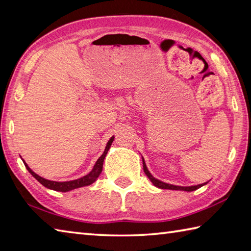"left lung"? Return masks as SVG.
<instances>
[{
  "label": "left lung",
  "mask_w": 251,
  "mask_h": 251,
  "mask_svg": "<svg viewBox=\"0 0 251 251\" xmlns=\"http://www.w3.org/2000/svg\"><path fill=\"white\" fill-rule=\"evenodd\" d=\"M143 169H144L145 175L148 176V178H150L151 182L152 184H154L155 186L159 187V188H162V190H175V191L193 192V191H196L197 188L203 186L204 184H207V182H206V183H203V184H198V185H194V186H176V185H172V184H168V183H165V182H161V181H159V180H157L156 177L152 176L151 175V172L148 171V169H147V167H146V163H145L144 159H143Z\"/></svg>",
  "instance_id": "left-lung-1"
}]
</instances>
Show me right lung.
<instances>
[{
    "instance_id": "obj_1",
    "label": "right lung",
    "mask_w": 251,
    "mask_h": 251,
    "mask_svg": "<svg viewBox=\"0 0 251 251\" xmlns=\"http://www.w3.org/2000/svg\"><path fill=\"white\" fill-rule=\"evenodd\" d=\"M115 137L111 136L110 140L107 143V145L105 147V151L103 152V155H101L97 161L95 162V165L92 169V171L89 173V175H86L80 178H76V180H73V181H67V182H56V181H50V180H47V178H44L42 176H38L37 173H34L31 169L28 167L27 163H25V168H27V170L31 173V176L33 177H35V180H38L41 184H42L43 186L50 188V190H53V191H57V192H69L71 190H75V188H79V187H82V186H86V185H91L92 183H94L96 181V178L100 176L101 170H103V162L105 157L107 155V152H108L109 148L111 146V143L114 141Z\"/></svg>"
}]
</instances>
